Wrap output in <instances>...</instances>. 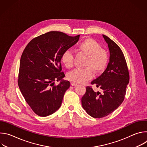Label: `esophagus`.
Segmentation results:
<instances>
[{
  "instance_id": "esophagus-1",
  "label": "esophagus",
  "mask_w": 147,
  "mask_h": 147,
  "mask_svg": "<svg viewBox=\"0 0 147 147\" xmlns=\"http://www.w3.org/2000/svg\"><path fill=\"white\" fill-rule=\"evenodd\" d=\"M71 85L72 86H77V84L76 82L73 81V82H71Z\"/></svg>"
}]
</instances>
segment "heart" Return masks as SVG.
<instances>
[{
	"label": "heart",
	"instance_id": "1",
	"mask_svg": "<svg viewBox=\"0 0 147 147\" xmlns=\"http://www.w3.org/2000/svg\"><path fill=\"white\" fill-rule=\"evenodd\" d=\"M77 51L87 56L86 67L76 69L67 75V78L74 82H83L90 80L92 71L98 74L106 69L109 61V54L107 50L100 48L99 44L91 38H86L78 44ZM61 61L67 68H71L74 64V55L69 50H66L61 56Z\"/></svg>",
	"mask_w": 147,
	"mask_h": 147
}]
</instances>
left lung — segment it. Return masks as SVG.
<instances>
[{"instance_id":"left-lung-1","label":"left lung","mask_w":147,"mask_h":147,"mask_svg":"<svg viewBox=\"0 0 147 147\" xmlns=\"http://www.w3.org/2000/svg\"><path fill=\"white\" fill-rule=\"evenodd\" d=\"M110 52V61L105 71L91 82L102 90L95 92L91 86L86 87L81 98L82 107L94 118L107 116L123 102L129 82V71L124 54L120 47L107 36L103 35Z\"/></svg>"}]
</instances>
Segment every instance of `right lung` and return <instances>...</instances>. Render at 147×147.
<instances>
[{
    "instance_id": "right-lung-1",
    "label": "right lung",
    "mask_w": 147,
    "mask_h": 147,
    "mask_svg": "<svg viewBox=\"0 0 147 147\" xmlns=\"http://www.w3.org/2000/svg\"><path fill=\"white\" fill-rule=\"evenodd\" d=\"M80 35L72 36L59 31H50L33 38L20 59L18 85L26 101L37 115L45 117L61 106L70 87L61 71V56L74 45ZM61 80L58 85L54 82Z\"/></svg>"
}]
</instances>
